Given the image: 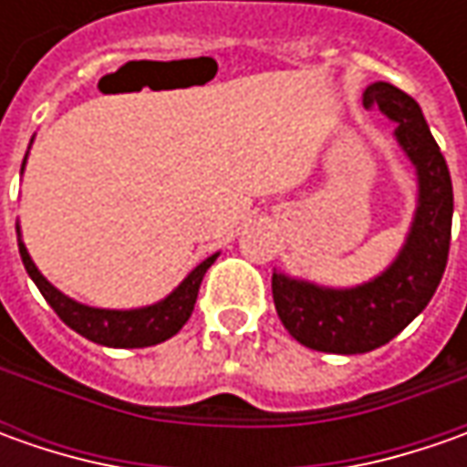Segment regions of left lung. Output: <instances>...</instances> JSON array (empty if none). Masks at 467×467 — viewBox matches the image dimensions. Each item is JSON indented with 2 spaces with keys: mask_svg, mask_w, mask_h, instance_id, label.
I'll use <instances>...</instances> for the list:
<instances>
[{
  "mask_svg": "<svg viewBox=\"0 0 467 467\" xmlns=\"http://www.w3.org/2000/svg\"><path fill=\"white\" fill-rule=\"evenodd\" d=\"M364 106L395 121V140L419 176V205L398 257L356 288H325L273 273V301L283 327L322 353H367L403 332L440 285L452 234V179L421 106L389 82H371Z\"/></svg>",
  "mask_w": 467,
  "mask_h": 467,
  "instance_id": "8db88e82",
  "label": "left lung"
}]
</instances>
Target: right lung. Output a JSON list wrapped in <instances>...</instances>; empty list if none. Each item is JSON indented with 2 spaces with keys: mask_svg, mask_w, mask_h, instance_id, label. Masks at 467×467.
I'll return each mask as SVG.
<instances>
[{
  "mask_svg": "<svg viewBox=\"0 0 467 467\" xmlns=\"http://www.w3.org/2000/svg\"><path fill=\"white\" fill-rule=\"evenodd\" d=\"M23 169H26V161H23ZM17 236H20V228H17ZM17 246H20V257H23L27 275L38 285V291L44 294L48 306L59 314L64 325L80 332L82 337H88L99 346H106V348H148V346H158V343L173 337L192 317L194 301L200 294V283L205 278L207 267L218 260V252L210 254L158 304L140 306V309H96V306H88V304H80L75 298L64 296L59 288H54L38 273L36 262L27 254L23 239L17 242Z\"/></svg>",
  "mask_w": 467,
  "mask_h": 467,
  "instance_id": "1",
  "label": "right lung"
}]
</instances>
